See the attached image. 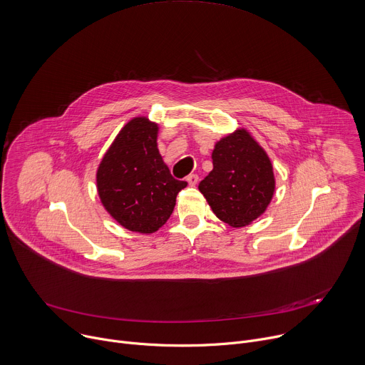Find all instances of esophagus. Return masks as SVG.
<instances>
[{
  "label": "esophagus",
  "mask_w": 365,
  "mask_h": 365,
  "mask_svg": "<svg viewBox=\"0 0 365 365\" xmlns=\"http://www.w3.org/2000/svg\"><path fill=\"white\" fill-rule=\"evenodd\" d=\"M186 180H187V183H189L190 186H195V185H197V182H199V176H197V175H189V176L186 178Z\"/></svg>",
  "instance_id": "esophagus-1"
}]
</instances>
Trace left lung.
Here are the masks:
<instances>
[{"mask_svg":"<svg viewBox=\"0 0 365 365\" xmlns=\"http://www.w3.org/2000/svg\"><path fill=\"white\" fill-rule=\"evenodd\" d=\"M212 160L213 169L199 190L220 220L233 227L250 225L267 210L275 192L267 152L239 129L215 145Z\"/></svg>","mask_w":365,"mask_h":365,"instance_id":"left-lung-1","label":"left lung"}]
</instances>
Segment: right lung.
Wrapping results in <instances>:
<instances>
[{"label": "right lung", "mask_w": 365, "mask_h": 365, "mask_svg": "<svg viewBox=\"0 0 365 365\" xmlns=\"http://www.w3.org/2000/svg\"><path fill=\"white\" fill-rule=\"evenodd\" d=\"M158 125L136 117L120 130L97 169L106 210L129 230L156 232L170 217L186 182L170 175L158 149Z\"/></svg>", "instance_id": "1"}]
</instances>
